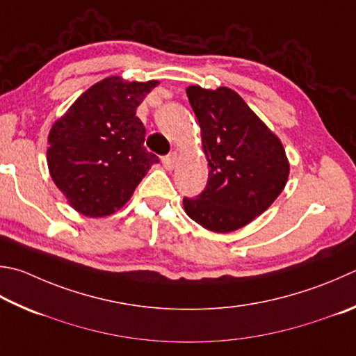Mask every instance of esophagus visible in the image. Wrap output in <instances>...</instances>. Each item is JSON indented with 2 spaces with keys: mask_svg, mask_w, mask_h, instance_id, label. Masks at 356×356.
<instances>
[{
  "mask_svg": "<svg viewBox=\"0 0 356 356\" xmlns=\"http://www.w3.org/2000/svg\"><path fill=\"white\" fill-rule=\"evenodd\" d=\"M176 161H177V152H171L161 159V163L166 168V170H174V166H176Z\"/></svg>",
  "mask_w": 356,
  "mask_h": 356,
  "instance_id": "obj_1",
  "label": "esophagus"
}]
</instances>
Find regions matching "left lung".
Returning <instances> with one entry per match:
<instances>
[{"instance_id":"obj_1","label":"left lung","mask_w":356,"mask_h":356,"mask_svg":"<svg viewBox=\"0 0 356 356\" xmlns=\"http://www.w3.org/2000/svg\"><path fill=\"white\" fill-rule=\"evenodd\" d=\"M186 96L200 126L209 182L197 197H184L193 221L216 234L248 225L279 197L289 176L280 138L227 87L191 86Z\"/></svg>"}]
</instances>
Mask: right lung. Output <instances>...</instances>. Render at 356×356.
I'll return each instance as SVG.
<instances>
[{"label": "right lung", "instance_id": "obj_1", "mask_svg": "<svg viewBox=\"0 0 356 356\" xmlns=\"http://www.w3.org/2000/svg\"><path fill=\"white\" fill-rule=\"evenodd\" d=\"M159 81L106 77L83 92L48 135V168L76 211L108 216L134 195L154 163L137 107Z\"/></svg>", "mask_w": 356, "mask_h": 356}]
</instances>
